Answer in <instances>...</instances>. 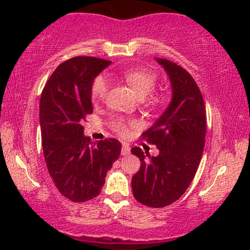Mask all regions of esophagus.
Here are the masks:
<instances>
[{"mask_svg":"<svg viewBox=\"0 0 250 250\" xmlns=\"http://www.w3.org/2000/svg\"><path fill=\"white\" fill-rule=\"evenodd\" d=\"M131 152V148L127 145H123L122 146V155L123 156H128Z\"/></svg>","mask_w":250,"mask_h":250,"instance_id":"obj_1","label":"esophagus"}]
</instances>
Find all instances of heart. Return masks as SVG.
Wrapping results in <instances>:
<instances>
[{"mask_svg":"<svg viewBox=\"0 0 250 250\" xmlns=\"http://www.w3.org/2000/svg\"><path fill=\"white\" fill-rule=\"evenodd\" d=\"M123 78L126 83L133 88L136 97L139 99H143L148 95L155 87L157 76L155 73L143 68H132L123 73ZM108 80L104 76H98L92 83L91 87V97L94 102H99L104 100L108 93ZM114 127L121 134H125L127 132V127L124 123L118 121L114 124Z\"/></svg>","mask_w":250,"mask_h":250,"instance_id":"heart-1","label":"heart"}]
</instances>
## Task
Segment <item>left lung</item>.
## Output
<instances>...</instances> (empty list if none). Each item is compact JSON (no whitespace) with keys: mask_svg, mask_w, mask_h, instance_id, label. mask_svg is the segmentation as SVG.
I'll return each mask as SVG.
<instances>
[{"mask_svg":"<svg viewBox=\"0 0 250 250\" xmlns=\"http://www.w3.org/2000/svg\"><path fill=\"white\" fill-rule=\"evenodd\" d=\"M156 60L168 75L172 100L142 134L156 145L159 155L150 157L139 146L131 150L141 162L132 177V190L139 203L160 208L179 199L196 175L206 136V109L199 87L187 70L169 60Z\"/></svg>","mask_w":250,"mask_h":250,"instance_id":"8db88e82","label":"left lung"}]
</instances>
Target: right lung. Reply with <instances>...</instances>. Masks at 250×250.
<instances>
[{
  "label": "right lung",
  "instance_id": "right-lung-1",
  "mask_svg": "<svg viewBox=\"0 0 250 250\" xmlns=\"http://www.w3.org/2000/svg\"><path fill=\"white\" fill-rule=\"evenodd\" d=\"M110 63L94 57L64 61L41 95L40 124L47 170L59 192L75 203L100 193L107 172L121 155L118 140L92 142L82 126L93 112L92 83Z\"/></svg>",
  "mask_w": 250,
  "mask_h": 250
}]
</instances>
